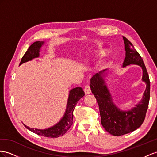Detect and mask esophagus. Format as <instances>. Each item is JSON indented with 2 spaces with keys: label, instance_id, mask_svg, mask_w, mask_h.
<instances>
[{
  "label": "esophagus",
  "instance_id": "obj_1",
  "mask_svg": "<svg viewBox=\"0 0 157 157\" xmlns=\"http://www.w3.org/2000/svg\"><path fill=\"white\" fill-rule=\"evenodd\" d=\"M84 91H85V93L86 94H90L91 93V88H90V85H86L85 86V87H84Z\"/></svg>",
  "mask_w": 157,
  "mask_h": 157
}]
</instances>
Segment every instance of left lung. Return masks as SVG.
<instances>
[{
    "mask_svg": "<svg viewBox=\"0 0 157 157\" xmlns=\"http://www.w3.org/2000/svg\"><path fill=\"white\" fill-rule=\"evenodd\" d=\"M123 38L126 51L123 67L130 64H136L143 69L142 79L147 84L143 99L131 110L121 111L112 101L111 94L105 85L102 77L105 70L94 75L90 81L91 92L95 95L99 105L102 126L106 131L114 136L129 133L141 125L145 118L150 99V80L141 56L129 40L124 36Z\"/></svg>",
    "mask_w": 157,
    "mask_h": 157,
    "instance_id": "8db88e82",
    "label": "left lung"
}]
</instances>
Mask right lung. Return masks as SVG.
<instances>
[{"instance_id": "add662e5", "label": "right lung", "mask_w": 157, "mask_h": 157, "mask_svg": "<svg viewBox=\"0 0 157 157\" xmlns=\"http://www.w3.org/2000/svg\"><path fill=\"white\" fill-rule=\"evenodd\" d=\"M43 44L44 42L37 41L32 44L26 52L25 55L23 56L20 65L29 61V60L33 59L34 58L38 57L40 48ZM84 95H85V93H84L82 87H75L70 91L65 115L58 123L52 127L47 128V129L40 130L36 129V128L34 129V128H30L26 126L25 124V126L28 129L34 132V133L38 135L46 136V137L57 138L60 136H62L70 129V128L73 124V112L74 108L75 107L76 104L79 101V100L83 98Z\"/></svg>"}]
</instances>
